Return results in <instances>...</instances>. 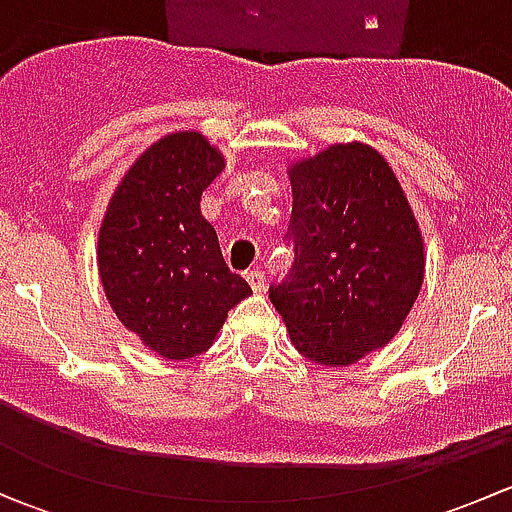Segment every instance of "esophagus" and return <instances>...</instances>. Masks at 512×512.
Segmentation results:
<instances>
[{
	"mask_svg": "<svg viewBox=\"0 0 512 512\" xmlns=\"http://www.w3.org/2000/svg\"><path fill=\"white\" fill-rule=\"evenodd\" d=\"M245 280L250 282V287L255 289V292H265V275H262L260 270H250V272H245Z\"/></svg>",
	"mask_w": 512,
	"mask_h": 512,
	"instance_id": "esophagus-1",
	"label": "esophagus"
}]
</instances>
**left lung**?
I'll use <instances>...</instances> for the list:
<instances>
[{"mask_svg": "<svg viewBox=\"0 0 512 512\" xmlns=\"http://www.w3.org/2000/svg\"><path fill=\"white\" fill-rule=\"evenodd\" d=\"M294 265L270 289L294 349L349 366L386 347L426 275L418 220L399 178L369 143H332L287 168Z\"/></svg>", "mask_w": 512, "mask_h": 512, "instance_id": "1", "label": "left lung"}]
</instances>
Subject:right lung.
I'll return each mask as SVG.
<instances>
[{
	"label": "right lung",
	"mask_w": 512,
	"mask_h": 512,
	"mask_svg": "<svg viewBox=\"0 0 512 512\" xmlns=\"http://www.w3.org/2000/svg\"><path fill=\"white\" fill-rule=\"evenodd\" d=\"M225 165L203 133H168L133 160L101 220L96 262L108 304L163 359L208 352L227 312L252 294L200 213Z\"/></svg>",
	"instance_id": "1"
}]
</instances>
